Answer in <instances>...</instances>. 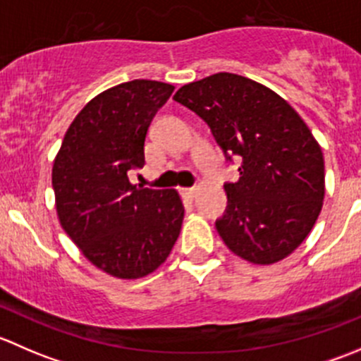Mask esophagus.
<instances>
[{"label": "esophagus", "instance_id": "34e87169", "mask_svg": "<svg viewBox=\"0 0 361 361\" xmlns=\"http://www.w3.org/2000/svg\"><path fill=\"white\" fill-rule=\"evenodd\" d=\"M195 194H197V190L195 188H181V195L187 199H194Z\"/></svg>", "mask_w": 361, "mask_h": 361}]
</instances>
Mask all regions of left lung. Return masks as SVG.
<instances>
[{
  "mask_svg": "<svg viewBox=\"0 0 361 361\" xmlns=\"http://www.w3.org/2000/svg\"><path fill=\"white\" fill-rule=\"evenodd\" d=\"M173 99L207 123L225 159L241 157L216 220L227 248L258 265L288 257L314 227L325 197L322 148L304 120L274 90L234 73L187 83Z\"/></svg>",
  "mask_w": 361,
  "mask_h": 361,
  "instance_id": "8db88e82",
  "label": "left lung"
}]
</instances>
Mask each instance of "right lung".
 Returning <instances> with one entry per match:
<instances>
[{"mask_svg": "<svg viewBox=\"0 0 361 361\" xmlns=\"http://www.w3.org/2000/svg\"><path fill=\"white\" fill-rule=\"evenodd\" d=\"M174 87L133 80L83 106L54 160L52 187L64 232L96 267L137 279L166 262L185 207L176 190L129 181L145 166V137Z\"/></svg>", "mask_w": 361, "mask_h": 361, "instance_id": "1", "label": "right lung"}]
</instances>
